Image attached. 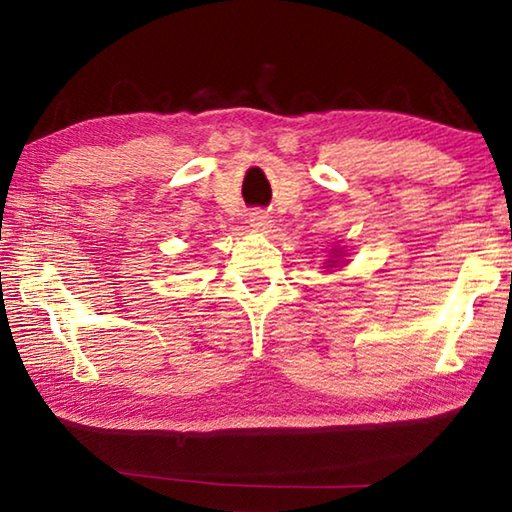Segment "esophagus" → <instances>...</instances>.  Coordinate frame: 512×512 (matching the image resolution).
<instances>
[{
  "mask_svg": "<svg viewBox=\"0 0 512 512\" xmlns=\"http://www.w3.org/2000/svg\"><path fill=\"white\" fill-rule=\"evenodd\" d=\"M250 225H253L255 230H271L273 228V221L271 216H268L266 212H253L250 214Z\"/></svg>",
  "mask_w": 512,
  "mask_h": 512,
  "instance_id": "esophagus-1",
  "label": "esophagus"
}]
</instances>
